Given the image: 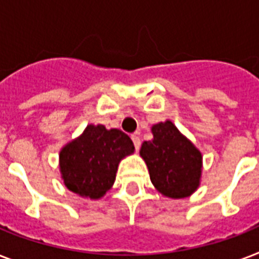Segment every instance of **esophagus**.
I'll return each instance as SVG.
<instances>
[{
	"mask_svg": "<svg viewBox=\"0 0 259 259\" xmlns=\"http://www.w3.org/2000/svg\"><path fill=\"white\" fill-rule=\"evenodd\" d=\"M132 140H133V144L136 146V149H140V146H141V140H140V136L138 133H134L132 134Z\"/></svg>",
	"mask_w": 259,
	"mask_h": 259,
	"instance_id": "obj_1",
	"label": "esophagus"
}]
</instances>
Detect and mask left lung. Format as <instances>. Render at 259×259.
Masks as SVG:
<instances>
[{
	"label": "left lung",
	"mask_w": 259,
	"mask_h": 259,
	"mask_svg": "<svg viewBox=\"0 0 259 259\" xmlns=\"http://www.w3.org/2000/svg\"><path fill=\"white\" fill-rule=\"evenodd\" d=\"M152 134L150 141L142 142L140 156L154 188L170 199L191 196L200 185L201 152L169 119L152 126Z\"/></svg>",
	"instance_id": "left-lung-1"
}]
</instances>
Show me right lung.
Segmentation results:
<instances>
[{"mask_svg": "<svg viewBox=\"0 0 259 259\" xmlns=\"http://www.w3.org/2000/svg\"><path fill=\"white\" fill-rule=\"evenodd\" d=\"M133 153V141L123 132L87 125L59 153L63 183L71 192L98 200L113 187L121 160Z\"/></svg>", "mask_w": 259, "mask_h": 259, "instance_id": "add662e5", "label": "right lung"}]
</instances>
